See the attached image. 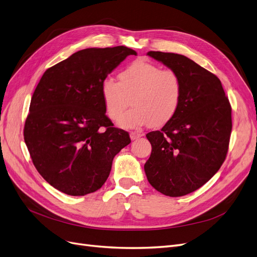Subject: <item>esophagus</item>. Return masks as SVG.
Returning a JSON list of instances; mask_svg holds the SVG:
<instances>
[{
  "instance_id": "esophagus-1",
  "label": "esophagus",
  "mask_w": 257,
  "mask_h": 257,
  "mask_svg": "<svg viewBox=\"0 0 257 257\" xmlns=\"http://www.w3.org/2000/svg\"><path fill=\"white\" fill-rule=\"evenodd\" d=\"M144 135L142 134V132H139V131H131L130 132V139L131 140H137L139 138H142Z\"/></svg>"
}]
</instances>
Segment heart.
<instances>
[{
	"label": "heart",
	"instance_id": "b5f03b06",
	"mask_svg": "<svg viewBox=\"0 0 257 257\" xmlns=\"http://www.w3.org/2000/svg\"><path fill=\"white\" fill-rule=\"evenodd\" d=\"M118 82L106 77L100 85V95L108 116L116 121L133 95L134 107L119 120L121 127H138L149 122L160 126L172 119L182 97V81L179 74L170 69L143 59L128 64L118 74Z\"/></svg>",
	"mask_w": 257,
	"mask_h": 257
}]
</instances>
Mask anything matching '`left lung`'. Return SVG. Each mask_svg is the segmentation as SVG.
Listing matches in <instances>:
<instances>
[{
    "mask_svg": "<svg viewBox=\"0 0 257 257\" xmlns=\"http://www.w3.org/2000/svg\"><path fill=\"white\" fill-rule=\"evenodd\" d=\"M147 55L179 74L182 97L174 117L146 135L153 150L145 174L158 192L185 196L205 184L224 162L232 108L219 78L195 61L174 53Z\"/></svg>",
    "mask_w": 257,
    "mask_h": 257,
    "instance_id": "8db88e82",
    "label": "left lung"
}]
</instances>
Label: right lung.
Here are the masks:
<instances>
[{
	"mask_svg": "<svg viewBox=\"0 0 257 257\" xmlns=\"http://www.w3.org/2000/svg\"><path fill=\"white\" fill-rule=\"evenodd\" d=\"M137 52L127 46L85 49L47 69L33 94L24 141L47 183L70 196L96 192L113 158L130 144L127 131L106 115L100 85Z\"/></svg>",
	"mask_w": 257,
	"mask_h": 257,
	"instance_id": "right-lung-1",
	"label": "right lung"
}]
</instances>
